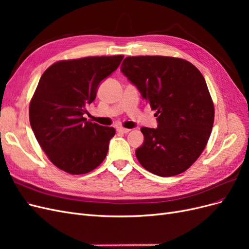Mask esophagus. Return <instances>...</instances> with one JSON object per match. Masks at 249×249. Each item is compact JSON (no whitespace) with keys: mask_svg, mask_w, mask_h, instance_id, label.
Segmentation results:
<instances>
[{"mask_svg":"<svg viewBox=\"0 0 249 249\" xmlns=\"http://www.w3.org/2000/svg\"><path fill=\"white\" fill-rule=\"evenodd\" d=\"M130 131H131L130 129H124V127H122V126L117 127V132H119V133H123V134H126V133H129Z\"/></svg>","mask_w":249,"mask_h":249,"instance_id":"esophagus-1","label":"esophagus"}]
</instances>
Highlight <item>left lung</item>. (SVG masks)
Listing matches in <instances>:
<instances>
[{"mask_svg": "<svg viewBox=\"0 0 249 249\" xmlns=\"http://www.w3.org/2000/svg\"><path fill=\"white\" fill-rule=\"evenodd\" d=\"M120 71L136 86L158 127H141L139 163L160 177L189 168L205 149L214 123V105L205 78L186 60L164 56L126 57Z\"/></svg>", "mask_w": 249, "mask_h": 249, "instance_id": "obj_1", "label": "left lung"}]
</instances>
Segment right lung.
I'll return each instance as SVG.
<instances>
[{
	"label": "right lung",
	"mask_w": 249,
	"mask_h": 249,
	"mask_svg": "<svg viewBox=\"0 0 249 249\" xmlns=\"http://www.w3.org/2000/svg\"><path fill=\"white\" fill-rule=\"evenodd\" d=\"M123 55L65 60L43 72L30 103V124L50 161L71 175L95 169L107 156L114 127L83 115L100 83L117 70Z\"/></svg>",
	"instance_id": "right-lung-1"
}]
</instances>
